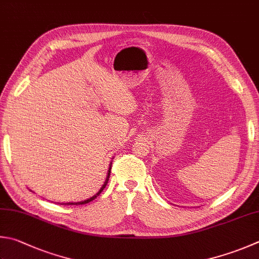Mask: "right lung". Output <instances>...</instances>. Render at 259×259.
Instances as JSON below:
<instances>
[{
	"instance_id": "right-lung-1",
	"label": "right lung",
	"mask_w": 259,
	"mask_h": 259,
	"mask_svg": "<svg viewBox=\"0 0 259 259\" xmlns=\"http://www.w3.org/2000/svg\"><path fill=\"white\" fill-rule=\"evenodd\" d=\"M110 169H111V167L109 168V171H108V176H107V178H106V182H105V184L102 185V187L100 188V190L98 193H97L95 196H92L91 198H89V199H87V201H83V202H77V203H65V204H69V205H81V204H87V203H89V202H91V201H94V199L97 197V196H99L100 195V193L102 192V190H104V188L106 187V185H107V183H108V180H109V176H110Z\"/></svg>"
}]
</instances>
